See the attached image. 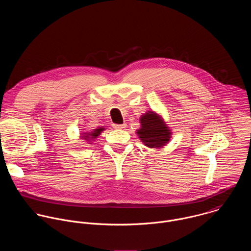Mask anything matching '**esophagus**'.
<instances>
[{"instance_id": "34e87169", "label": "esophagus", "mask_w": 251, "mask_h": 251, "mask_svg": "<svg viewBox=\"0 0 251 251\" xmlns=\"http://www.w3.org/2000/svg\"><path fill=\"white\" fill-rule=\"evenodd\" d=\"M113 127L116 128V129H124L125 127H126V124H123V125H114Z\"/></svg>"}]
</instances>
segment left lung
<instances>
[{
	"label": "left lung",
	"mask_w": 251,
	"mask_h": 251,
	"mask_svg": "<svg viewBox=\"0 0 251 251\" xmlns=\"http://www.w3.org/2000/svg\"><path fill=\"white\" fill-rule=\"evenodd\" d=\"M141 127L137 135L149 148H162L169 142L172 132L163 119L156 113L149 111L140 118Z\"/></svg>",
	"instance_id": "obj_1"
}]
</instances>
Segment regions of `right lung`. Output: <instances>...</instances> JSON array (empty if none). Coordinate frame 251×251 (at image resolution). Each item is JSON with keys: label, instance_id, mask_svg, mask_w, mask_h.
<instances>
[{"label": "right lung", "instance_id": "right-lung-1", "mask_svg": "<svg viewBox=\"0 0 251 251\" xmlns=\"http://www.w3.org/2000/svg\"><path fill=\"white\" fill-rule=\"evenodd\" d=\"M105 128L104 127H99L97 129H93V131L91 132H86V133H83V137L86 141H89V143L92 142V140H95L99 135H100L101 131H103Z\"/></svg>", "mask_w": 251, "mask_h": 251}]
</instances>
